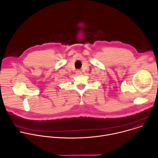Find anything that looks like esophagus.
<instances>
[{
    "instance_id": "esophagus-1",
    "label": "esophagus",
    "mask_w": 158,
    "mask_h": 158,
    "mask_svg": "<svg viewBox=\"0 0 158 158\" xmlns=\"http://www.w3.org/2000/svg\"><path fill=\"white\" fill-rule=\"evenodd\" d=\"M76 73H77V74H80L81 73V71H80V70H77V71H76Z\"/></svg>"
}]
</instances>
